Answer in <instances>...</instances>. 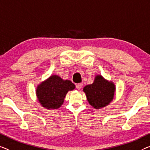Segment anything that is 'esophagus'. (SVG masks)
Segmentation results:
<instances>
[{
  "mask_svg": "<svg viewBox=\"0 0 150 150\" xmlns=\"http://www.w3.org/2000/svg\"><path fill=\"white\" fill-rule=\"evenodd\" d=\"M76 88L78 90L81 89L82 86V83H78V84H76Z\"/></svg>",
  "mask_w": 150,
  "mask_h": 150,
  "instance_id": "34e87169",
  "label": "esophagus"
}]
</instances>
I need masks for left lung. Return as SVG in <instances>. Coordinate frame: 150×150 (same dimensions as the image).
Masks as SVG:
<instances>
[{"mask_svg": "<svg viewBox=\"0 0 150 150\" xmlns=\"http://www.w3.org/2000/svg\"><path fill=\"white\" fill-rule=\"evenodd\" d=\"M115 91L114 82L100 74L96 75L93 84L86 85L83 88L89 104L96 109L109 105L113 100Z\"/></svg>", "mask_w": 150, "mask_h": 150, "instance_id": "8db88e82", "label": "left lung"}]
</instances>
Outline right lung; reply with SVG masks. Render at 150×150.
I'll return each mask as SVG.
<instances>
[{
    "instance_id": "right-lung-1",
    "label": "right lung",
    "mask_w": 150,
    "mask_h": 150,
    "mask_svg": "<svg viewBox=\"0 0 150 150\" xmlns=\"http://www.w3.org/2000/svg\"><path fill=\"white\" fill-rule=\"evenodd\" d=\"M75 85L69 80H63L53 74L37 86L35 93L41 107L51 110L57 109L63 105L68 91L74 90Z\"/></svg>"
}]
</instances>
